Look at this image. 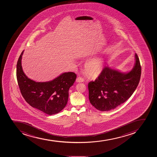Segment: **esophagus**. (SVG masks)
Segmentation results:
<instances>
[{
    "mask_svg": "<svg viewBox=\"0 0 157 157\" xmlns=\"http://www.w3.org/2000/svg\"><path fill=\"white\" fill-rule=\"evenodd\" d=\"M84 80L83 78H82L81 77H79L76 79L77 82H84Z\"/></svg>",
    "mask_w": 157,
    "mask_h": 157,
    "instance_id": "obj_1",
    "label": "esophagus"
}]
</instances>
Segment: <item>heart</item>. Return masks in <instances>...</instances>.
<instances>
[{
	"label": "heart",
	"instance_id": "1",
	"mask_svg": "<svg viewBox=\"0 0 157 157\" xmlns=\"http://www.w3.org/2000/svg\"><path fill=\"white\" fill-rule=\"evenodd\" d=\"M104 67V61L101 57L93 58L87 62L85 69L88 75L92 77H97L101 74Z\"/></svg>",
	"mask_w": 157,
	"mask_h": 157
}]
</instances>
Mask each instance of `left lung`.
I'll return each mask as SVG.
<instances>
[{
    "label": "left lung",
    "instance_id": "left-lung-1",
    "mask_svg": "<svg viewBox=\"0 0 157 157\" xmlns=\"http://www.w3.org/2000/svg\"><path fill=\"white\" fill-rule=\"evenodd\" d=\"M135 57L134 66L130 72L123 73L105 67L96 80L89 82V100L96 109L101 111L115 109L132 95L139 84L141 73L137 54Z\"/></svg>",
    "mask_w": 157,
    "mask_h": 157
}]
</instances>
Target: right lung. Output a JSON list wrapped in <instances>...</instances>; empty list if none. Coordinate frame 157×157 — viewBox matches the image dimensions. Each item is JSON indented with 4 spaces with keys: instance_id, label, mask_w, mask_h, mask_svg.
Here are the masks:
<instances>
[{
    "instance_id": "right-lung-1",
    "label": "right lung",
    "mask_w": 157,
    "mask_h": 157,
    "mask_svg": "<svg viewBox=\"0 0 157 157\" xmlns=\"http://www.w3.org/2000/svg\"><path fill=\"white\" fill-rule=\"evenodd\" d=\"M21 53L17 64L18 85L23 97L28 104L49 115L60 112L67 104L69 88L76 79V74L66 72L52 80L36 82L28 78L22 70Z\"/></svg>"
}]
</instances>
